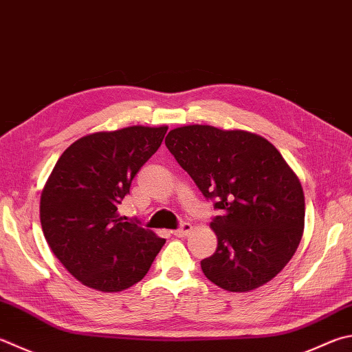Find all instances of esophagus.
I'll return each instance as SVG.
<instances>
[{
	"label": "esophagus",
	"instance_id": "obj_1",
	"mask_svg": "<svg viewBox=\"0 0 352 352\" xmlns=\"http://www.w3.org/2000/svg\"><path fill=\"white\" fill-rule=\"evenodd\" d=\"M190 231H192V225L190 223H182V226L174 231V235L175 237H186Z\"/></svg>",
	"mask_w": 352,
	"mask_h": 352
}]
</instances>
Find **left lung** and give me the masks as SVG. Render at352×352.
Segmentation results:
<instances>
[{
	"instance_id": "1",
	"label": "left lung",
	"mask_w": 352,
	"mask_h": 352,
	"mask_svg": "<svg viewBox=\"0 0 352 352\" xmlns=\"http://www.w3.org/2000/svg\"><path fill=\"white\" fill-rule=\"evenodd\" d=\"M164 143L221 212L210 221L219 245L201 260L204 276L231 292L276 277L297 251L305 226L302 184L282 154L255 133L203 124L172 129Z\"/></svg>"
}]
</instances>
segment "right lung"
<instances>
[{"mask_svg":"<svg viewBox=\"0 0 352 352\" xmlns=\"http://www.w3.org/2000/svg\"><path fill=\"white\" fill-rule=\"evenodd\" d=\"M168 126L95 132L63 152L43 189L41 228L63 266L82 285L117 292L148 274L164 239L118 215Z\"/></svg>","mask_w":352,"mask_h":352,"instance_id":"right-lung-1","label":"right lung"}]
</instances>
